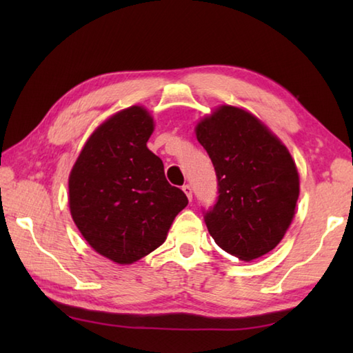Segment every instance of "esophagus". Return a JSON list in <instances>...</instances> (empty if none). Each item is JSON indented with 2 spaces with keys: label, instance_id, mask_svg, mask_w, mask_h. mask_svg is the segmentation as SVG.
<instances>
[{
  "label": "esophagus",
  "instance_id": "esophagus-1",
  "mask_svg": "<svg viewBox=\"0 0 353 353\" xmlns=\"http://www.w3.org/2000/svg\"><path fill=\"white\" fill-rule=\"evenodd\" d=\"M182 190L186 194V197H188V200L191 201L192 200V188H191V185H183Z\"/></svg>",
  "mask_w": 353,
  "mask_h": 353
}]
</instances>
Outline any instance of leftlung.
<instances>
[{"mask_svg": "<svg viewBox=\"0 0 353 353\" xmlns=\"http://www.w3.org/2000/svg\"><path fill=\"white\" fill-rule=\"evenodd\" d=\"M214 163L219 199L205 212L209 234L224 252L253 261L288 230L299 199V172L281 139L250 112L220 106L196 127Z\"/></svg>", "mask_w": 353, "mask_h": 353, "instance_id": "left-lung-1", "label": "left lung"}]
</instances>
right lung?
Wrapping results in <instances>:
<instances>
[{"label":"right lung","instance_id":"add662e5","mask_svg":"<svg viewBox=\"0 0 353 353\" xmlns=\"http://www.w3.org/2000/svg\"><path fill=\"white\" fill-rule=\"evenodd\" d=\"M154 123L142 106L112 115L89 137L70 174V211L92 249L133 264L157 249L188 205L147 148Z\"/></svg>","mask_w":353,"mask_h":353}]
</instances>
